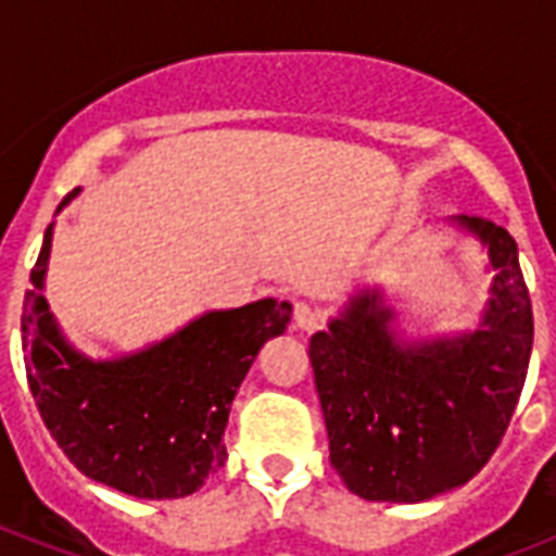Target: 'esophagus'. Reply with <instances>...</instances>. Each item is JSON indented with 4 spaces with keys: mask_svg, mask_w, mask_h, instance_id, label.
<instances>
[{
    "mask_svg": "<svg viewBox=\"0 0 556 556\" xmlns=\"http://www.w3.org/2000/svg\"><path fill=\"white\" fill-rule=\"evenodd\" d=\"M294 323H296V329H303V331L320 329L323 323H326V312H323L320 305H314V303H296Z\"/></svg>",
    "mask_w": 556,
    "mask_h": 556,
    "instance_id": "obj_1",
    "label": "esophagus"
}]
</instances>
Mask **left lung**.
Returning <instances> with one entry per match:
<instances>
[{"instance_id": "1", "label": "left lung", "mask_w": 556, "mask_h": 556, "mask_svg": "<svg viewBox=\"0 0 556 556\" xmlns=\"http://www.w3.org/2000/svg\"><path fill=\"white\" fill-rule=\"evenodd\" d=\"M453 222L496 270L479 329L404 343L378 288H366L308 343L331 467L361 500L424 502L470 482L526 383L534 314L517 242L482 216Z\"/></svg>"}]
</instances>
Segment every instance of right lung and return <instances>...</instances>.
<instances>
[{
  "instance_id": "right-lung-1",
  "label": "right lung",
  "mask_w": 556,
  "mask_h": 556,
  "mask_svg": "<svg viewBox=\"0 0 556 556\" xmlns=\"http://www.w3.org/2000/svg\"><path fill=\"white\" fill-rule=\"evenodd\" d=\"M51 227L22 305L25 371L48 432L94 482L138 500L190 496L225 465L236 389L265 340L288 329L291 303L265 296L207 312L141 352L91 361L63 338L42 296Z\"/></svg>"
}]
</instances>
